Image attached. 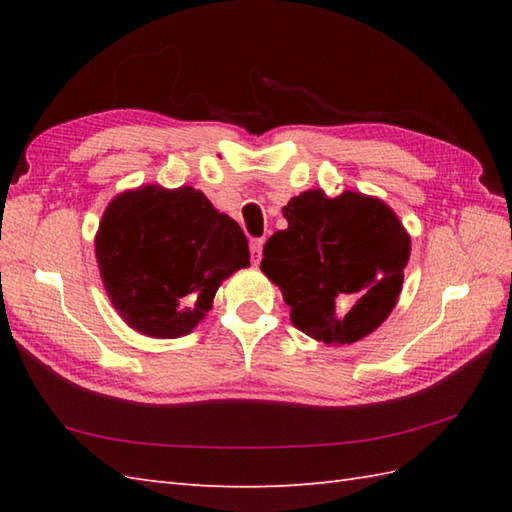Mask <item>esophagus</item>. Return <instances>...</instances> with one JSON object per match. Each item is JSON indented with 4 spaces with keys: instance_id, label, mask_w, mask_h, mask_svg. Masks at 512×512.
Wrapping results in <instances>:
<instances>
[{
    "instance_id": "esophagus-1",
    "label": "esophagus",
    "mask_w": 512,
    "mask_h": 512,
    "mask_svg": "<svg viewBox=\"0 0 512 512\" xmlns=\"http://www.w3.org/2000/svg\"><path fill=\"white\" fill-rule=\"evenodd\" d=\"M262 248L264 239H250V257H253V264H259V259H262Z\"/></svg>"
}]
</instances>
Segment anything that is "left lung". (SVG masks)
Here are the masks:
<instances>
[{"mask_svg":"<svg viewBox=\"0 0 512 512\" xmlns=\"http://www.w3.org/2000/svg\"><path fill=\"white\" fill-rule=\"evenodd\" d=\"M288 226L264 246L262 270L284 292L290 319L323 343H356L394 310L409 235L376 198L312 189L284 206Z\"/></svg>","mask_w":512,"mask_h":512,"instance_id":"obj_1","label":"left lung"}]
</instances>
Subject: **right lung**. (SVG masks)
Returning <instances> with one entry per match:
<instances>
[{"mask_svg":"<svg viewBox=\"0 0 512 512\" xmlns=\"http://www.w3.org/2000/svg\"><path fill=\"white\" fill-rule=\"evenodd\" d=\"M107 295L134 330L158 339L189 334L237 268L248 239L191 187H140L112 200L96 235Z\"/></svg>","mask_w":512,"mask_h":512,"instance_id":"obj_1","label":"right lung"}]
</instances>
